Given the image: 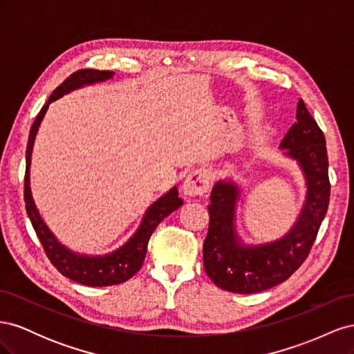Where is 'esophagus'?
<instances>
[{"label":"esophagus","instance_id":"1","mask_svg":"<svg viewBox=\"0 0 354 354\" xmlns=\"http://www.w3.org/2000/svg\"><path fill=\"white\" fill-rule=\"evenodd\" d=\"M211 177L208 169L205 168H196L190 171L189 176L185 180L183 190L189 196H202L209 189Z\"/></svg>","mask_w":354,"mask_h":354}]
</instances>
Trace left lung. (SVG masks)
<instances>
[{"label": "left lung", "instance_id": "obj_1", "mask_svg": "<svg viewBox=\"0 0 354 354\" xmlns=\"http://www.w3.org/2000/svg\"><path fill=\"white\" fill-rule=\"evenodd\" d=\"M281 147L301 167L307 183L301 214L282 239L259 246L242 245L233 224L238 186L233 181H218L212 187L203 267L209 279L224 291L254 294L286 281L308 257L326 216L330 196L326 142L301 99L297 122L285 134Z\"/></svg>", "mask_w": 354, "mask_h": 354}]
</instances>
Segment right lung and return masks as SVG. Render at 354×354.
<instances>
[{"label":"right lung","mask_w":354,"mask_h":354,"mask_svg":"<svg viewBox=\"0 0 354 354\" xmlns=\"http://www.w3.org/2000/svg\"><path fill=\"white\" fill-rule=\"evenodd\" d=\"M113 72L111 71H97V69H80L73 72L72 75L63 81L59 87L53 91L48 102L42 106V109L37 115L34 124L30 127V133L28 138L26 146V171H25V207L29 216L32 226L35 229L37 236L44 248L46 255L51 264L63 274L69 277L71 281L78 282L81 285L87 286H111L122 283L133 277L138 270L142 269L147 243L151 239L152 233L155 232L158 224L162 221L171 212L176 211L183 205V199L178 198L177 187L171 189L168 194L162 198H159L155 203H152L145 214V218L140 224V227L133 234V238L128 241L120 250H116L112 254H106L102 257H88V255H80L77 252H72L65 246L60 245L53 233L41 220L39 212L30 195L29 187V167H30V155H32V146H34L35 136L38 131V127L44 118V113L48 109V104L51 102L57 100L63 94H66L75 88H80L82 85H88L94 82L106 81L113 77Z\"/></svg>","instance_id":"1"}]
</instances>
